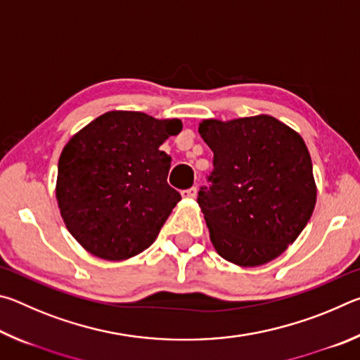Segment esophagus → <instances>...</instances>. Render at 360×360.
I'll use <instances>...</instances> for the list:
<instances>
[{
	"mask_svg": "<svg viewBox=\"0 0 360 360\" xmlns=\"http://www.w3.org/2000/svg\"><path fill=\"white\" fill-rule=\"evenodd\" d=\"M181 195L182 198H195V195H197V187H191L187 188V191H182Z\"/></svg>",
	"mask_w": 360,
	"mask_h": 360,
	"instance_id": "1",
	"label": "esophagus"
}]
</instances>
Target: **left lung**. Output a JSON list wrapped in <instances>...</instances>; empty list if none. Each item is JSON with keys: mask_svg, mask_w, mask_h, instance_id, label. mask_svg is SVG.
Wrapping results in <instances>:
<instances>
[{"mask_svg": "<svg viewBox=\"0 0 360 360\" xmlns=\"http://www.w3.org/2000/svg\"><path fill=\"white\" fill-rule=\"evenodd\" d=\"M214 152L212 186L198 192L210 238L222 259L259 266L281 255L311 217L318 187L307 144L268 114L203 119Z\"/></svg>", "mask_w": 360, "mask_h": 360, "instance_id": "8db88e82", "label": "left lung"}]
</instances>
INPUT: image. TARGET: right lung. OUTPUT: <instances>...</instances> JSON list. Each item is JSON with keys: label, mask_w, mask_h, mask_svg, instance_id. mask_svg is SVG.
<instances>
[{"label": "right lung", "mask_w": 360, "mask_h": 360, "mask_svg": "<svg viewBox=\"0 0 360 360\" xmlns=\"http://www.w3.org/2000/svg\"><path fill=\"white\" fill-rule=\"evenodd\" d=\"M179 119L109 111L72 135L58 158L56 197L70 233L105 260L135 257L155 241L181 200L160 150Z\"/></svg>", "instance_id": "add662e5"}]
</instances>
